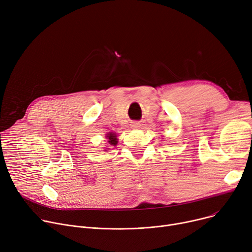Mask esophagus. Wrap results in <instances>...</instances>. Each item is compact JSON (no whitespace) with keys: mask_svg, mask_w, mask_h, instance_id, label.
<instances>
[{"mask_svg":"<svg viewBox=\"0 0 252 252\" xmlns=\"http://www.w3.org/2000/svg\"><path fill=\"white\" fill-rule=\"evenodd\" d=\"M140 123L139 122H132V124H131V127L133 128V129H139L140 128Z\"/></svg>","mask_w":252,"mask_h":252,"instance_id":"esophagus-1","label":"esophagus"}]
</instances>
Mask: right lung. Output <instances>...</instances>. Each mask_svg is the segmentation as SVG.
<instances>
[{
	"label": "right lung",
	"instance_id": "right-lung-1",
	"mask_svg": "<svg viewBox=\"0 0 252 252\" xmlns=\"http://www.w3.org/2000/svg\"><path fill=\"white\" fill-rule=\"evenodd\" d=\"M106 137L108 138V142L113 145V146H116L117 143H118V139H117V134L116 133H113V132H109L108 134L106 135ZM105 152H108V151H105Z\"/></svg>",
	"mask_w": 252,
	"mask_h": 252
}]
</instances>
